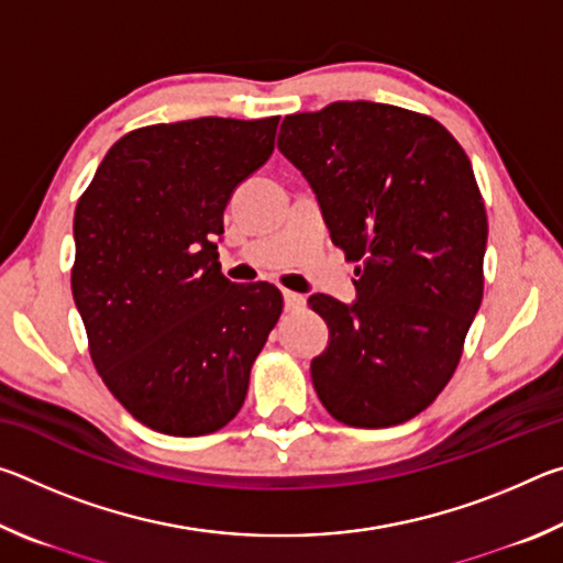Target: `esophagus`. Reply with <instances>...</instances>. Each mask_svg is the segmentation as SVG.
Masks as SVG:
<instances>
[{
  "mask_svg": "<svg viewBox=\"0 0 563 563\" xmlns=\"http://www.w3.org/2000/svg\"><path fill=\"white\" fill-rule=\"evenodd\" d=\"M283 298H285V310H300L305 305V298L300 292H292V290H283Z\"/></svg>",
  "mask_w": 563,
  "mask_h": 563,
  "instance_id": "obj_1",
  "label": "esophagus"
}]
</instances>
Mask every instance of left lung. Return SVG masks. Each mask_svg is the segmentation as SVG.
<instances>
[{
  "mask_svg": "<svg viewBox=\"0 0 563 563\" xmlns=\"http://www.w3.org/2000/svg\"><path fill=\"white\" fill-rule=\"evenodd\" d=\"M280 154L308 178L357 300L310 295L330 342L312 360L320 402L350 427L402 424L460 365L482 305L487 211L440 121L375 101L283 119Z\"/></svg>",
  "mask_w": 563,
  "mask_h": 563,
  "instance_id": "left-lung-1",
  "label": "left lung"
}]
</instances>
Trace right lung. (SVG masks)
Masks as SVG:
<instances>
[{
	"label": "right lung",
	"mask_w": 563,
	"mask_h": 563,
	"mask_svg": "<svg viewBox=\"0 0 563 563\" xmlns=\"http://www.w3.org/2000/svg\"><path fill=\"white\" fill-rule=\"evenodd\" d=\"M278 121L131 131L76 203L71 292L91 360L151 430L198 437L231 422L280 318V290L228 280L213 243L235 186L271 158Z\"/></svg>",
	"instance_id": "right-lung-1"
}]
</instances>
